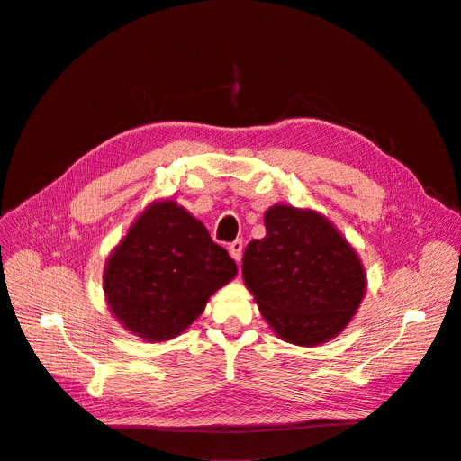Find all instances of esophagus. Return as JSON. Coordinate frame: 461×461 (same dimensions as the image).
<instances>
[{"label": "esophagus", "instance_id": "34e87169", "mask_svg": "<svg viewBox=\"0 0 461 461\" xmlns=\"http://www.w3.org/2000/svg\"><path fill=\"white\" fill-rule=\"evenodd\" d=\"M243 249H245L243 239H235L233 243H230V247H228V250H230L231 258H233L237 263L240 261V258H243Z\"/></svg>", "mask_w": 461, "mask_h": 461}]
</instances>
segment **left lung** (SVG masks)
I'll list each match as a JSON object with an SVG mask.
<instances>
[{
  "label": "left lung",
  "instance_id": "8db88e82",
  "mask_svg": "<svg viewBox=\"0 0 461 461\" xmlns=\"http://www.w3.org/2000/svg\"><path fill=\"white\" fill-rule=\"evenodd\" d=\"M265 237L249 243L243 278L282 340L320 346L340 334L365 297L366 273L355 249L312 209L273 205Z\"/></svg>",
  "mask_w": 461,
  "mask_h": 461
}]
</instances>
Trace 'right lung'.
Wrapping results in <instances>:
<instances>
[{"mask_svg":"<svg viewBox=\"0 0 461 461\" xmlns=\"http://www.w3.org/2000/svg\"><path fill=\"white\" fill-rule=\"evenodd\" d=\"M237 275L230 254L174 200L153 202L110 254L103 287L113 318L145 342H166L196 321Z\"/></svg>","mask_w":461,"mask_h":461,"instance_id":"add662e5","label":"right lung"}]
</instances>
